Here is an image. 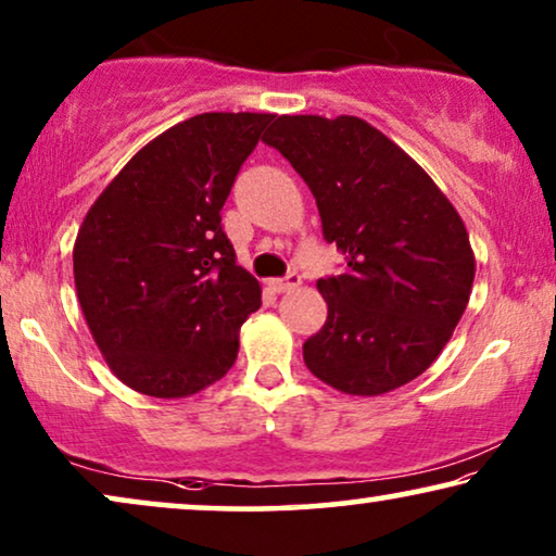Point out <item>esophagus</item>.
<instances>
[{
    "instance_id": "obj_1",
    "label": "esophagus",
    "mask_w": 556,
    "mask_h": 556,
    "mask_svg": "<svg viewBox=\"0 0 556 556\" xmlns=\"http://www.w3.org/2000/svg\"><path fill=\"white\" fill-rule=\"evenodd\" d=\"M299 286H301L299 273H288L286 278H273L270 280V288L276 293H288V291H293V288H299Z\"/></svg>"
}]
</instances>
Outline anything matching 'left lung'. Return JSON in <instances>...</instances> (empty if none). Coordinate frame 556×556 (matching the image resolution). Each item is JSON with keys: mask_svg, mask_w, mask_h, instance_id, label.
<instances>
[{"mask_svg": "<svg viewBox=\"0 0 556 556\" xmlns=\"http://www.w3.org/2000/svg\"><path fill=\"white\" fill-rule=\"evenodd\" d=\"M265 143L316 197L346 273L316 283L329 316L303 362L321 382L377 397L420 377L451 341L476 276L466 225L420 164L356 116H278Z\"/></svg>", "mask_w": 556, "mask_h": 556, "instance_id": "left-lung-1", "label": "left lung"}]
</instances>
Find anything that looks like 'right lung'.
I'll return each mask as SVG.
<instances>
[{"instance_id":"1","label":"right lung","mask_w":556,"mask_h":556,"mask_svg":"<svg viewBox=\"0 0 556 556\" xmlns=\"http://www.w3.org/2000/svg\"><path fill=\"white\" fill-rule=\"evenodd\" d=\"M273 113H200L131 156L83 219L75 291L113 375L189 397L238 359L261 283L235 263L219 210Z\"/></svg>"}]
</instances>
